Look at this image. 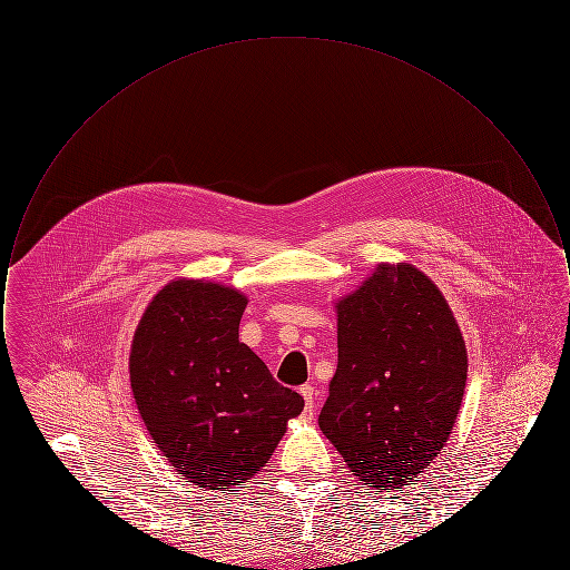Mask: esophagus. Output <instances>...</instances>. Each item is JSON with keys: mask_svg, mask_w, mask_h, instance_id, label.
<instances>
[{"mask_svg": "<svg viewBox=\"0 0 570 570\" xmlns=\"http://www.w3.org/2000/svg\"><path fill=\"white\" fill-rule=\"evenodd\" d=\"M298 393L303 395V400H305V412L307 414H312L314 412V386L312 384H303L301 389H298Z\"/></svg>", "mask_w": 570, "mask_h": 570, "instance_id": "34e87169", "label": "esophagus"}]
</instances>
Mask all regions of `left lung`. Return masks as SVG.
<instances>
[{
  "mask_svg": "<svg viewBox=\"0 0 570 570\" xmlns=\"http://www.w3.org/2000/svg\"><path fill=\"white\" fill-rule=\"evenodd\" d=\"M337 372L318 425L363 485L404 491L440 455L468 380L460 325L407 263H380L337 298Z\"/></svg>",
  "mask_w": 570,
  "mask_h": 570,
  "instance_id": "obj_1",
  "label": "left lung"
}]
</instances>
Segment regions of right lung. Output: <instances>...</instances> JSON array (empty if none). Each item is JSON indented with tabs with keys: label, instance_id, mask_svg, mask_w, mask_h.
I'll return each instance as SVG.
<instances>
[{
	"label": "right lung",
	"instance_id": "right-lung-1",
	"mask_svg": "<svg viewBox=\"0 0 570 570\" xmlns=\"http://www.w3.org/2000/svg\"><path fill=\"white\" fill-rule=\"evenodd\" d=\"M247 297L177 277L145 307L130 346L138 414L164 458L207 491H233L272 460L303 397L239 342Z\"/></svg>",
	"mask_w": 570,
	"mask_h": 570
}]
</instances>
